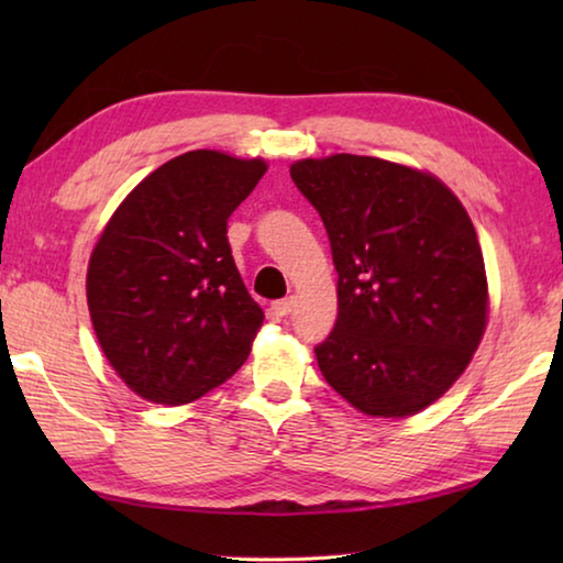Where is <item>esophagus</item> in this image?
<instances>
[{
	"label": "esophagus",
	"mask_w": 563,
	"mask_h": 563,
	"mask_svg": "<svg viewBox=\"0 0 563 563\" xmlns=\"http://www.w3.org/2000/svg\"><path fill=\"white\" fill-rule=\"evenodd\" d=\"M292 308H295V300H292V298H283V300H275V302H273V310H275V316H280V318L290 316Z\"/></svg>",
	"instance_id": "esophagus-1"
}]
</instances>
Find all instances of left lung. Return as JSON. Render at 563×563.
<instances>
[{"label":"left lung","instance_id":"1","mask_svg":"<svg viewBox=\"0 0 563 563\" xmlns=\"http://www.w3.org/2000/svg\"><path fill=\"white\" fill-rule=\"evenodd\" d=\"M290 178L320 213L338 320L316 347L360 412L415 415L452 387L487 325V273L464 206L440 178L375 156L305 158Z\"/></svg>","mask_w":563,"mask_h":563}]
</instances>
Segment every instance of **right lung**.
<instances>
[{"label":"right lung","mask_w":563,"mask_h":563,"mask_svg":"<svg viewBox=\"0 0 563 563\" xmlns=\"http://www.w3.org/2000/svg\"><path fill=\"white\" fill-rule=\"evenodd\" d=\"M265 170L261 158L188 151L141 180L103 228L87 275L93 332L148 402H194L251 355L263 310L225 233Z\"/></svg>","instance_id":"right-lung-1"}]
</instances>
